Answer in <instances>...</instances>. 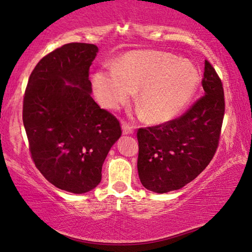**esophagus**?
Listing matches in <instances>:
<instances>
[{"instance_id":"34e87169","label":"esophagus","mask_w":252,"mask_h":252,"mask_svg":"<svg viewBox=\"0 0 252 252\" xmlns=\"http://www.w3.org/2000/svg\"><path fill=\"white\" fill-rule=\"evenodd\" d=\"M123 133L124 134H133L134 133V127L126 122L123 123Z\"/></svg>"}]
</instances>
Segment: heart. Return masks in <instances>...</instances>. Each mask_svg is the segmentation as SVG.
<instances>
[{"mask_svg": "<svg viewBox=\"0 0 252 252\" xmlns=\"http://www.w3.org/2000/svg\"><path fill=\"white\" fill-rule=\"evenodd\" d=\"M199 74L188 61L164 51H133L119 58L112 68L93 77L98 101L118 109L140 89L137 103L151 123L167 122L179 115L197 89Z\"/></svg>", "mask_w": 252, "mask_h": 252, "instance_id": "obj_1", "label": "heart"}]
</instances>
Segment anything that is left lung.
Wrapping results in <instances>:
<instances>
[{
  "label": "left lung",
  "mask_w": 252,
  "mask_h": 252,
  "mask_svg": "<svg viewBox=\"0 0 252 252\" xmlns=\"http://www.w3.org/2000/svg\"><path fill=\"white\" fill-rule=\"evenodd\" d=\"M202 86L204 95L181 117L137 129V172L148 190L158 194L178 190L194 180L215 156L225 97L222 82L209 61Z\"/></svg>",
  "instance_id": "obj_1"
}]
</instances>
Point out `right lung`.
I'll return each mask as SVG.
<instances>
[{
  "instance_id": "add662e5",
  "label": "right lung",
  "mask_w": 252,
  "mask_h": 252,
  "mask_svg": "<svg viewBox=\"0 0 252 252\" xmlns=\"http://www.w3.org/2000/svg\"><path fill=\"white\" fill-rule=\"evenodd\" d=\"M97 53L91 43L57 48L34 67L24 95L34 164L55 187L73 194L101 182L106 155L122 135L119 120L91 96L89 67Z\"/></svg>"
}]
</instances>
